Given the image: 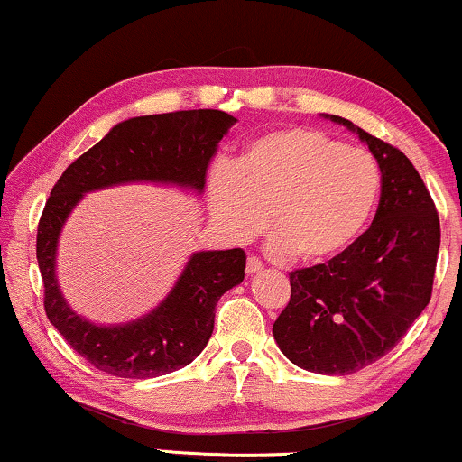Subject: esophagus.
Segmentation results:
<instances>
[{"label":"esophagus","mask_w":462,"mask_h":462,"mask_svg":"<svg viewBox=\"0 0 462 462\" xmlns=\"http://www.w3.org/2000/svg\"><path fill=\"white\" fill-rule=\"evenodd\" d=\"M263 269V261L258 256H248V263H245V273H258Z\"/></svg>","instance_id":"esophagus-1"}]
</instances>
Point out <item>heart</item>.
Masks as SVG:
<instances>
[{
	"mask_svg": "<svg viewBox=\"0 0 462 462\" xmlns=\"http://www.w3.org/2000/svg\"><path fill=\"white\" fill-rule=\"evenodd\" d=\"M383 176L370 151L343 144L315 128L264 134L233 170L210 179V206L226 233L256 237L269 223L273 250L307 263L343 254L368 226Z\"/></svg>",
	"mask_w": 462,
	"mask_h": 462,
	"instance_id": "heart-1",
	"label": "heart"
}]
</instances>
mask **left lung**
<instances>
[{
    "instance_id": "left-lung-1",
    "label": "left lung",
    "mask_w": 462,
    "mask_h": 462,
    "mask_svg": "<svg viewBox=\"0 0 462 462\" xmlns=\"http://www.w3.org/2000/svg\"><path fill=\"white\" fill-rule=\"evenodd\" d=\"M357 130L378 162L381 201L351 248L290 273V300L273 337L290 362L319 374H353L393 349L429 305L439 252V217L412 162Z\"/></svg>"
}]
</instances>
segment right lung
<instances>
[{
  "label": "right lung",
  "instance_id": "add662e5",
  "mask_svg": "<svg viewBox=\"0 0 462 462\" xmlns=\"http://www.w3.org/2000/svg\"><path fill=\"white\" fill-rule=\"evenodd\" d=\"M233 122L236 117L217 109L128 119L79 155L50 191L37 225L43 309L50 324L94 368L119 378H153L191 364L212 337L218 299L244 280L245 252H198L147 318L94 326L69 309L56 283V242L69 212L84 193L130 180L176 182L201 191L208 162Z\"/></svg>",
  "mask_w": 462,
  "mask_h": 462
}]
</instances>
